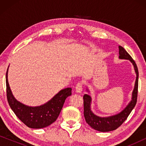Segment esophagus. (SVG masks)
<instances>
[{"instance_id": "34e87169", "label": "esophagus", "mask_w": 146, "mask_h": 146, "mask_svg": "<svg viewBox=\"0 0 146 146\" xmlns=\"http://www.w3.org/2000/svg\"><path fill=\"white\" fill-rule=\"evenodd\" d=\"M82 85H83L82 82H78L77 83V84L76 86V88H75L76 92L78 93L82 92Z\"/></svg>"}]
</instances>
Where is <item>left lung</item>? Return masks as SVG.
Instances as JSON below:
<instances>
[{"label":"left lung","mask_w":146,"mask_h":146,"mask_svg":"<svg viewBox=\"0 0 146 146\" xmlns=\"http://www.w3.org/2000/svg\"><path fill=\"white\" fill-rule=\"evenodd\" d=\"M119 58L129 60L132 63L134 68L136 79L135 82V86L131 96V100L126 107L117 114L111 115L108 117H100L95 115L91 110L92 98L88 94H84V115L86 121L89 125L96 130L102 131H110L116 129L117 127L122 124L129 113L132 111L137 102V88H138V70L135 61L132 59L131 56L127 52L126 50L122 46H119ZM88 91V90H87ZM89 92V91H88Z\"/></svg>","instance_id":"8db88e82"}]
</instances>
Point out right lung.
<instances>
[{
    "instance_id": "obj_1",
    "label": "right lung",
    "mask_w": 146,
    "mask_h": 146,
    "mask_svg": "<svg viewBox=\"0 0 146 146\" xmlns=\"http://www.w3.org/2000/svg\"><path fill=\"white\" fill-rule=\"evenodd\" d=\"M8 70L6 74L7 96L10 107L16 115L31 128H43L54 122L60 113L66 98L72 94L71 88L61 90L44 104L40 106H29L17 100L13 95L8 81Z\"/></svg>"
}]
</instances>
